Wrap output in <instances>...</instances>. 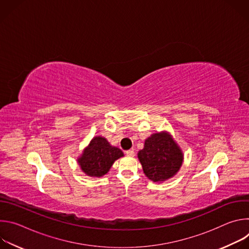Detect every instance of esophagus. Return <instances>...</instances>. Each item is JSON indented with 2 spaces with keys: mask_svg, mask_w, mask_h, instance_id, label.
I'll list each match as a JSON object with an SVG mask.
<instances>
[{
  "mask_svg": "<svg viewBox=\"0 0 249 249\" xmlns=\"http://www.w3.org/2000/svg\"><path fill=\"white\" fill-rule=\"evenodd\" d=\"M126 155L128 157H134L135 156V152L133 150H128V151H126Z\"/></svg>",
  "mask_w": 249,
  "mask_h": 249,
  "instance_id": "obj_1",
  "label": "esophagus"
}]
</instances>
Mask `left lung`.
<instances>
[{"label": "left lung", "instance_id": "obj_1", "mask_svg": "<svg viewBox=\"0 0 249 249\" xmlns=\"http://www.w3.org/2000/svg\"><path fill=\"white\" fill-rule=\"evenodd\" d=\"M149 179L159 182L172 177L180 168L183 156L167 133H157L148 138L138 154Z\"/></svg>", "mask_w": 249, "mask_h": 249}]
</instances>
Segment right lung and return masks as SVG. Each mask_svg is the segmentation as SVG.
Segmentation results:
<instances>
[{
  "label": "right lung",
  "instance_id": "obj_1",
  "mask_svg": "<svg viewBox=\"0 0 249 249\" xmlns=\"http://www.w3.org/2000/svg\"><path fill=\"white\" fill-rule=\"evenodd\" d=\"M121 157L123 153L120 149L110 146L105 138L94 137L78 161L86 174L100 177L107 173L113 162Z\"/></svg>",
  "mask_w": 249,
  "mask_h": 249
}]
</instances>
